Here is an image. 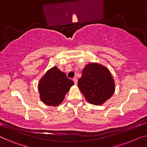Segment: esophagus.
<instances>
[{
  "mask_svg": "<svg viewBox=\"0 0 147 147\" xmlns=\"http://www.w3.org/2000/svg\"><path fill=\"white\" fill-rule=\"evenodd\" d=\"M73 81H74V84H77V82H78V80H77V78H76V77L73 78Z\"/></svg>",
  "mask_w": 147,
  "mask_h": 147,
  "instance_id": "34e87169",
  "label": "esophagus"
}]
</instances>
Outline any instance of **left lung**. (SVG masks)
I'll return each instance as SVG.
<instances>
[{
    "label": "left lung",
    "instance_id": "8db88e82",
    "mask_svg": "<svg viewBox=\"0 0 147 147\" xmlns=\"http://www.w3.org/2000/svg\"><path fill=\"white\" fill-rule=\"evenodd\" d=\"M78 86L90 104L101 106L113 96L115 82L108 68L97 63L86 65Z\"/></svg>",
    "mask_w": 147,
    "mask_h": 147
}]
</instances>
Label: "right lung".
Instances as JSON below:
<instances>
[{"instance_id":"add662e5","label":"right lung","mask_w":147,"mask_h":147,"mask_svg":"<svg viewBox=\"0 0 147 147\" xmlns=\"http://www.w3.org/2000/svg\"><path fill=\"white\" fill-rule=\"evenodd\" d=\"M73 84V81L68 78L66 74L55 66L48 70L39 80V98L47 106H57Z\"/></svg>"}]
</instances>
